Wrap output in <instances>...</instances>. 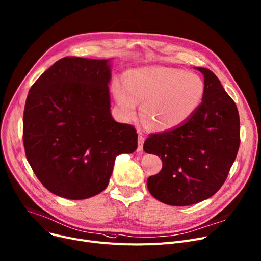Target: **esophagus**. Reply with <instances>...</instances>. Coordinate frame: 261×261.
Wrapping results in <instances>:
<instances>
[{
	"label": "esophagus",
	"instance_id": "34e87169",
	"mask_svg": "<svg viewBox=\"0 0 261 261\" xmlns=\"http://www.w3.org/2000/svg\"><path fill=\"white\" fill-rule=\"evenodd\" d=\"M144 142H145V137L143 135H138V146H137V151L142 152L143 151V146H144Z\"/></svg>",
	"mask_w": 261,
	"mask_h": 261
}]
</instances>
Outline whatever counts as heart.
<instances>
[{
    "label": "heart",
    "instance_id": "obj_1",
    "mask_svg": "<svg viewBox=\"0 0 261 261\" xmlns=\"http://www.w3.org/2000/svg\"><path fill=\"white\" fill-rule=\"evenodd\" d=\"M124 116L132 119L142 102V116L156 131L173 130L192 116L203 99L205 86L196 73L170 67H143L113 84Z\"/></svg>",
    "mask_w": 261,
    "mask_h": 261
}]
</instances>
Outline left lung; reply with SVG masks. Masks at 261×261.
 <instances>
[{"mask_svg":"<svg viewBox=\"0 0 261 261\" xmlns=\"http://www.w3.org/2000/svg\"><path fill=\"white\" fill-rule=\"evenodd\" d=\"M195 69L205 86L196 112L175 129L151 134L144 144L145 152L163 162L159 174L147 180L149 192L170 205H190L213 196L227 179L240 144L236 103L211 70Z\"/></svg>","mask_w":261,"mask_h":261,"instance_id":"left-lung-1","label":"left lung"}]
</instances>
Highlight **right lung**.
Masks as SVG:
<instances>
[{"instance_id":"right-lung-1","label":"right lung","mask_w":261,"mask_h":261,"mask_svg":"<svg viewBox=\"0 0 261 261\" xmlns=\"http://www.w3.org/2000/svg\"><path fill=\"white\" fill-rule=\"evenodd\" d=\"M109 60L66 57L32 85L23 116L27 161L42 185L68 199L106 189L114 161L137 148L133 126L110 112Z\"/></svg>"}]
</instances>
